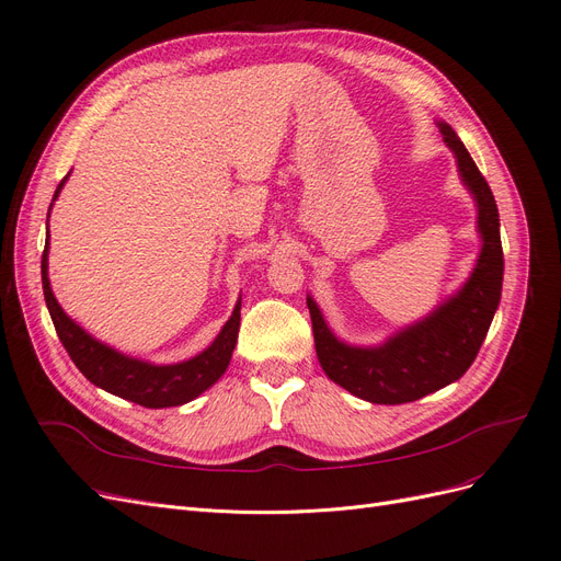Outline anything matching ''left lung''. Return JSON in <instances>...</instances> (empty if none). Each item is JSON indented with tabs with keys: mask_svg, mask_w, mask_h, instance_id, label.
Instances as JSON below:
<instances>
[{
	"mask_svg": "<svg viewBox=\"0 0 561 561\" xmlns=\"http://www.w3.org/2000/svg\"><path fill=\"white\" fill-rule=\"evenodd\" d=\"M439 133L478 201L482 252L463 290L377 348H355L339 342L316 301L307 297L320 367L348 393L375 404L414 402L461 379L478 355L501 301L503 248L494 194L451 126L439 124Z\"/></svg>",
	"mask_w": 561,
	"mask_h": 561,
	"instance_id": "1",
	"label": "left lung"
}]
</instances>
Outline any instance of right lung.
<instances>
[{
  "mask_svg": "<svg viewBox=\"0 0 561 561\" xmlns=\"http://www.w3.org/2000/svg\"><path fill=\"white\" fill-rule=\"evenodd\" d=\"M65 180L67 178L60 180L54 198L60 194ZM42 287H44V299H46L50 320H54L60 342L65 351L70 353V358L79 367L81 375L98 388L107 390V393L130 400L135 404L149 407V410L178 407L198 398L203 390L210 388L219 377L225 375L236 346V339H239L241 301L236 304L231 318L227 320L222 332L217 334L215 342L206 351L198 353L196 358L178 363V365H149L142 360L128 358V355L95 342V339L83 332L72 318L65 316L54 293H50L48 239L42 254Z\"/></svg>",
  "mask_w": 561,
  "mask_h": 561,
  "instance_id": "1",
  "label": "right lung"
}]
</instances>
